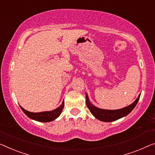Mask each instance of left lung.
Listing matches in <instances>:
<instances>
[{
	"mask_svg": "<svg viewBox=\"0 0 155 155\" xmlns=\"http://www.w3.org/2000/svg\"><path fill=\"white\" fill-rule=\"evenodd\" d=\"M140 95V94L138 95L137 100L134 101L131 104L117 110L102 109V108L96 107L90 101L87 93L85 94V101H86V105L87 108H89L90 111L95 118L103 122H113L117 120L120 118H122V117L130 114L131 110L134 108L136 105L137 104L138 101L139 100Z\"/></svg>",
	"mask_w": 155,
	"mask_h": 155,
	"instance_id": "1",
	"label": "left lung"
}]
</instances>
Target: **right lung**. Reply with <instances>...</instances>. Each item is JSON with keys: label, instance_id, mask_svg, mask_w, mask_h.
Masks as SVG:
<instances>
[{"label": "right lung", "instance_id": "add662e5", "mask_svg": "<svg viewBox=\"0 0 155 155\" xmlns=\"http://www.w3.org/2000/svg\"><path fill=\"white\" fill-rule=\"evenodd\" d=\"M64 100L62 103V104L58 107L55 109L53 110H50V111H43V112H39V113H33L28 111V110H25L24 108H22L20 106L21 108L23 110V112L26 114L28 117L34 120L38 121V122H48L54 120L59 117L61 115L64 108Z\"/></svg>", "mask_w": 155, "mask_h": 155}]
</instances>
